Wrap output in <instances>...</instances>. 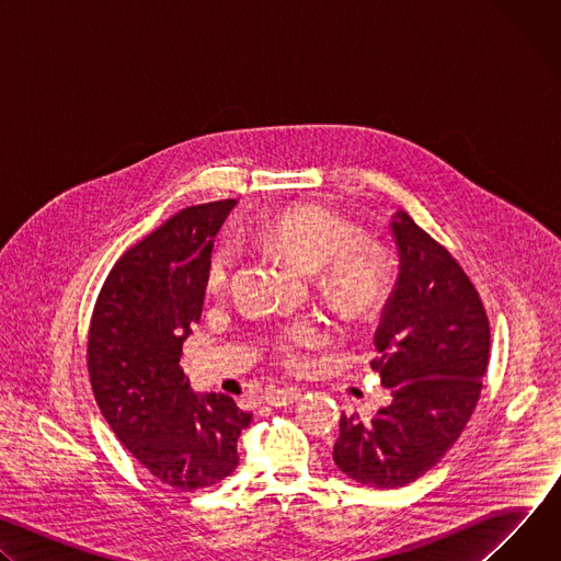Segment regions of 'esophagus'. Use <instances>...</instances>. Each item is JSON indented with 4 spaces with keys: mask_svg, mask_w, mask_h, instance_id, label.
<instances>
[{
    "mask_svg": "<svg viewBox=\"0 0 561 561\" xmlns=\"http://www.w3.org/2000/svg\"><path fill=\"white\" fill-rule=\"evenodd\" d=\"M299 394H301L299 388H271V390H266L264 399L271 407H288V404L297 402Z\"/></svg>",
    "mask_w": 561,
    "mask_h": 561,
    "instance_id": "esophagus-1",
    "label": "esophagus"
}]
</instances>
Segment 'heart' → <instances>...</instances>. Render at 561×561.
<instances>
[{"mask_svg": "<svg viewBox=\"0 0 561 561\" xmlns=\"http://www.w3.org/2000/svg\"><path fill=\"white\" fill-rule=\"evenodd\" d=\"M264 244L279 251L306 275H317L322 295L346 314L373 312L388 293V264L381 251L362 247L357 228L324 208L301 206L277 213L262 228ZM234 266V251L221 247L208 264V288L226 286ZM322 342V329L312 322L295 324L279 342V355L297 364L301 351Z\"/></svg>", "mask_w": 561, "mask_h": 561, "instance_id": "obj_1", "label": "heart"}]
</instances>
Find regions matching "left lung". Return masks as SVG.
<instances>
[{
	"instance_id": "obj_1",
	"label": "left lung",
	"mask_w": 561,
	"mask_h": 561,
	"mask_svg": "<svg viewBox=\"0 0 561 561\" xmlns=\"http://www.w3.org/2000/svg\"><path fill=\"white\" fill-rule=\"evenodd\" d=\"M397 279L375 331L373 368L390 404L373 420L340 417L337 468L370 489H399L461 435L489 364V317L466 273L404 210L388 221Z\"/></svg>"
}]
</instances>
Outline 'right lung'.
Returning a JSON list of instances; mask_svg holds the SVG:
<instances>
[{"mask_svg": "<svg viewBox=\"0 0 561 561\" xmlns=\"http://www.w3.org/2000/svg\"><path fill=\"white\" fill-rule=\"evenodd\" d=\"M234 199L184 208L128 249L108 273L89 333L98 407L159 482L199 491L239 463L253 413L224 392H195L180 366L199 322L215 234Z\"/></svg>", "mask_w": 561, "mask_h": 561, "instance_id": "add662e5", "label": "right lung"}]
</instances>
